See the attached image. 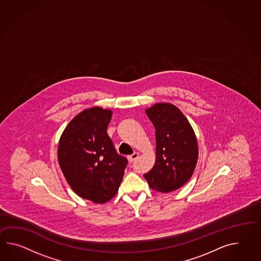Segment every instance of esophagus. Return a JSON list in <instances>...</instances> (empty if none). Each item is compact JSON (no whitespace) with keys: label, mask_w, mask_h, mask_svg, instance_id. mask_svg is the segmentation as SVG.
Segmentation results:
<instances>
[{"label":"esophagus","mask_w":261,"mask_h":261,"mask_svg":"<svg viewBox=\"0 0 261 261\" xmlns=\"http://www.w3.org/2000/svg\"><path fill=\"white\" fill-rule=\"evenodd\" d=\"M138 158H139V153H132L131 155H128V160H129L130 162H133V161H135Z\"/></svg>","instance_id":"34e87169"}]
</instances>
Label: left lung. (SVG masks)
<instances>
[{
    "instance_id": "8db88e82",
    "label": "left lung",
    "mask_w": 261,
    "mask_h": 261,
    "mask_svg": "<svg viewBox=\"0 0 261 261\" xmlns=\"http://www.w3.org/2000/svg\"><path fill=\"white\" fill-rule=\"evenodd\" d=\"M146 114L155 129L156 159L143 176L154 191H176L190 180L197 163L195 134L183 113L171 103H156Z\"/></svg>"
}]
</instances>
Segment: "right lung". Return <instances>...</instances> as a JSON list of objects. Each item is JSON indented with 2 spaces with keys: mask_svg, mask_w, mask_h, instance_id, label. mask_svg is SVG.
<instances>
[{
  "mask_svg": "<svg viewBox=\"0 0 261 261\" xmlns=\"http://www.w3.org/2000/svg\"><path fill=\"white\" fill-rule=\"evenodd\" d=\"M111 115L101 108L84 110L70 121L58 145V162L70 188L94 203L114 197L128 164L107 133Z\"/></svg>",
  "mask_w": 261,
  "mask_h": 261,
  "instance_id": "add662e5",
  "label": "right lung"
}]
</instances>
